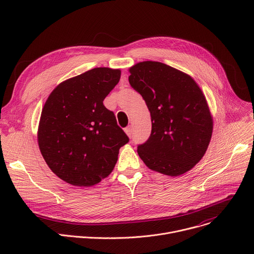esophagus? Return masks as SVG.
Returning <instances> with one entry per match:
<instances>
[{"mask_svg":"<svg viewBox=\"0 0 254 254\" xmlns=\"http://www.w3.org/2000/svg\"><path fill=\"white\" fill-rule=\"evenodd\" d=\"M125 131H126V133L130 137L131 136V133H132V130H131V127L129 126V127H127L126 128H125Z\"/></svg>","mask_w":254,"mask_h":254,"instance_id":"esophagus-1","label":"esophagus"}]
</instances>
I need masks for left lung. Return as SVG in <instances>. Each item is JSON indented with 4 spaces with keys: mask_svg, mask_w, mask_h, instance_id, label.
<instances>
[{
    "mask_svg": "<svg viewBox=\"0 0 254 254\" xmlns=\"http://www.w3.org/2000/svg\"><path fill=\"white\" fill-rule=\"evenodd\" d=\"M128 71L129 84L146 101L152 120L149 139L137 147L139 158L161 174H185L203 158L212 136L205 95L190 75L162 62H138Z\"/></svg>",
    "mask_w": 254,
    "mask_h": 254,
    "instance_id": "left-lung-1",
    "label": "left lung"
}]
</instances>
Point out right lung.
Listing matches in <instances>:
<instances>
[{
  "mask_svg": "<svg viewBox=\"0 0 254 254\" xmlns=\"http://www.w3.org/2000/svg\"><path fill=\"white\" fill-rule=\"evenodd\" d=\"M121 70L97 67L58 84L48 96L38 127L40 152L66 183L90 187L110 175L128 137L103 100Z\"/></svg>",
  "mask_w": 254,
  "mask_h": 254,
  "instance_id": "right-lung-1",
  "label": "right lung"
}]
</instances>
